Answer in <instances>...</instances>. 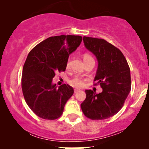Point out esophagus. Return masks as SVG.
I'll list each match as a JSON object with an SVG mask.
<instances>
[{
  "label": "esophagus",
  "mask_w": 149,
  "mask_h": 149,
  "mask_svg": "<svg viewBox=\"0 0 149 149\" xmlns=\"http://www.w3.org/2000/svg\"><path fill=\"white\" fill-rule=\"evenodd\" d=\"M79 91H80V90H79V89H74V92H75V93H76V92H79Z\"/></svg>",
  "instance_id": "obj_1"
}]
</instances>
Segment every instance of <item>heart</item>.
I'll use <instances>...</instances> for the list:
<instances>
[{"instance_id":"obj_1","label":"heart","mask_w":149,"mask_h":149,"mask_svg":"<svg viewBox=\"0 0 149 149\" xmlns=\"http://www.w3.org/2000/svg\"><path fill=\"white\" fill-rule=\"evenodd\" d=\"M90 59H93V58L91 55L88 54H83V60L85 62V61L90 60ZM67 66H69V62L68 61L67 62ZM86 80V79L81 76H76L73 78L72 80H71L70 83H71V85H73V86L78 87V88H82V87L84 86L85 85V81Z\"/></svg>"}]
</instances>
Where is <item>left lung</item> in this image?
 Wrapping results in <instances>:
<instances>
[{
    "instance_id": "left-lung-1",
    "label": "left lung",
    "mask_w": 149,
    "mask_h": 149,
    "mask_svg": "<svg viewBox=\"0 0 149 149\" xmlns=\"http://www.w3.org/2000/svg\"><path fill=\"white\" fill-rule=\"evenodd\" d=\"M83 42L98 61L95 81L103 90L99 94L85 90L86 98L80 107L88 118H109L120 110L130 92L129 65L121 51L104 39L84 36Z\"/></svg>"
}]
</instances>
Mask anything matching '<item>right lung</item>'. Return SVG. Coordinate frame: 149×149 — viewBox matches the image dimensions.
Instances as JSON below:
<instances>
[{
  "instance_id": "obj_1",
  "label": "right lung",
  "mask_w": 149,
  "mask_h": 149,
  "mask_svg": "<svg viewBox=\"0 0 149 149\" xmlns=\"http://www.w3.org/2000/svg\"><path fill=\"white\" fill-rule=\"evenodd\" d=\"M82 39L71 35L49 37L29 53L22 71V92L27 105L38 117L55 120L63 113L73 88L68 84L57 88L52 78L57 72L66 70L69 54Z\"/></svg>"
}]
</instances>
